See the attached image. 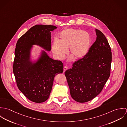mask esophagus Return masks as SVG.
<instances>
[{
	"label": "esophagus",
	"instance_id": "obj_1",
	"mask_svg": "<svg viewBox=\"0 0 127 127\" xmlns=\"http://www.w3.org/2000/svg\"><path fill=\"white\" fill-rule=\"evenodd\" d=\"M67 67L66 66H64V72H65L67 70Z\"/></svg>",
	"mask_w": 127,
	"mask_h": 127
}]
</instances>
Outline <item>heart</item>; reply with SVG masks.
Wrapping results in <instances>:
<instances>
[{"label": "heart", "mask_w": 127, "mask_h": 127, "mask_svg": "<svg viewBox=\"0 0 127 127\" xmlns=\"http://www.w3.org/2000/svg\"><path fill=\"white\" fill-rule=\"evenodd\" d=\"M91 36L90 33L79 29H67L63 31L58 41L52 45V51L59 59H63L67 53L76 60L83 58L90 50Z\"/></svg>", "instance_id": "1"}]
</instances>
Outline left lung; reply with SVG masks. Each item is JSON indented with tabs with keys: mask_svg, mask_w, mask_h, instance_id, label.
<instances>
[{
	"mask_svg": "<svg viewBox=\"0 0 127 127\" xmlns=\"http://www.w3.org/2000/svg\"><path fill=\"white\" fill-rule=\"evenodd\" d=\"M95 31L96 39L88 53L65 72L71 96L79 103L90 101L96 97L110 74V47L103 33L97 29Z\"/></svg>",
	"mask_w": 127,
	"mask_h": 127,
	"instance_id": "obj_1",
	"label": "left lung"
}]
</instances>
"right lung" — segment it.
<instances>
[{
    "mask_svg": "<svg viewBox=\"0 0 127 127\" xmlns=\"http://www.w3.org/2000/svg\"><path fill=\"white\" fill-rule=\"evenodd\" d=\"M57 28L53 25H36L18 39L16 46L13 68L17 86L26 98L36 103L48 99L55 76L63 73L64 65L61 61L50 58L44 50L33 62L30 58L31 50L33 45H37L50 51L51 31Z\"/></svg>",
    "mask_w": 127,
    "mask_h": 127,
    "instance_id": "right-lung-1",
    "label": "right lung"
}]
</instances>
